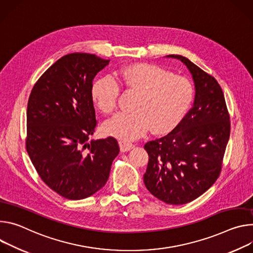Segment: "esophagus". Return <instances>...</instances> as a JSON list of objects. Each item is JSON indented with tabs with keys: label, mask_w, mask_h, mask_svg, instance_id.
<instances>
[{
	"label": "esophagus",
	"mask_w": 253,
	"mask_h": 253,
	"mask_svg": "<svg viewBox=\"0 0 253 253\" xmlns=\"http://www.w3.org/2000/svg\"><path fill=\"white\" fill-rule=\"evenodd\" d=\"M133 148H134V145L129 143V142H126V141H121L120 142L121 152H127V151H130Z\"/></svg>",
	"instance_id": "obj_1"
}]
</instances>
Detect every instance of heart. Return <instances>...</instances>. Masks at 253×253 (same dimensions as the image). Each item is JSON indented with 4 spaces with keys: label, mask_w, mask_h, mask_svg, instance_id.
<instances>
[{
    "label": "heart",
    "mask_w": 253,
    "mask_h": 253,
    "mask_svg": "<svg viewBox=\"0 0 253 253\" xmlns=\"http://www.w3.org/2000/svg\"><path fill=\"white\" fill-rule=\"evenodd\" d=\"M135 91L131 111H124L108 120L104 131L112 136L131 141L143 136L150 128L162 133L174 127L186 115L194 99L192 82L161 66L136 63L114 72L111 77L97 78L91 96L104 114L117 107L120 86Z\"/></svg>",
    "instance_id": "1"
}]
</instances>
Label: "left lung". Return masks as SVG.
Returning a JSON list of instances; mask_svg holds the SVG:
<instances>
[{
	"label": "left lung",
	"mask_w": 253,
	"mask_h": 253,
	"mask_svg": "<svg viewBox=\"0 0 253 253\" xmlns=\"http://www.w3.org/2000/svg\"><path fill=\"white\" fill-rule=\"evenodd\" d=\"M192 74V108L167 135L148 142L147 189L161 201L182 205L198 198L218 179L230 135V118L217 80L181 55Z\"/></svg>",
	"instance_id": "8db88e82"
}]
</instances>
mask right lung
Returning <instances> with one entry per match:
<instances>
[{
    "mask_svg": "<svg viewBox=\"0 0 253 253\" xmlns=\"http://www.w3.org/2000/svg\"><path fill=\"white\" fill-rule=\"evenodd\" d=\"M108 62L94 54H67L42 74L28 100V155L42 181L69 200L100 190L120 153L115 137L88 143L97 124L92 81Z\"/></svg>",
    "mask_w": 253,
    "mask_h": 253,
    "instance_id": "obj_1",
    "label": "right lung"
}]
</instances>
